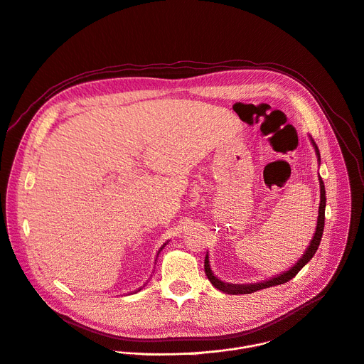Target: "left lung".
<instances>
[{"mask_svg":"<svg viewBox=\"0 0 364 364\" xmlns=\"http://www.w3.org/2000/svg\"><path fill=\"white\" fill-rule=\"evenodd\" d=\"M311 139V144L315 149V154L318 156V164H321V154H319V149L315 144V141L312 139V136H309ZM318 180H319V190H321V196H319V209H318V220H316V229H315V234L308 245V248L305 250V252L302 254V257L297 259L293 266L283 272L282 274H277V276H273L267 280H262V282H257V283H247V284H237V283H226L220 279H218L212 269H210V261H209V252L206 254L205 257V273L208 276V279L210 280V283L220 291L223 293H228V294H247V293H254L257 290H261V289H266V287H272V286H277V284H283L289 280H291L297 273H299L304 266H306V264L311 261V258L315 255L318 247H319V242H321V238H322V234H323V225H325V205H326V197H325V186H323V181L321 178V176L318 174Z\"/></svg>","mask_w":364,"mask_h":364,"instance_id":"obj_1","label":"left lung"}]
</instances>
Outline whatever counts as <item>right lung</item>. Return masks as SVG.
<instances>
[{
	"instance_id": "add662e5",
	"label": "right lung",
	"mask_w": 364,
	"mask_h": 364,
	"mask_svg": "<svg viewBox=\"0 0 364 364\" xmlns=\"http://www.w3.org/2000/svg\"><path fill=\"white\" fill-rule=\"evenodd\" d=\"M167 244H168V241H167V242H165V244H164V245H162V247H161V248H159V251H158V254H159V252H161V251H162V248H164V247H165V245H167ZM158 254H156V257H158ZM155 261H156V259H155ZM145 284H146V283H145ZM145 284H144V286H142V287H145ZM142 287H139V289H138V290H135V293H136V291H139V290H141V289H142ZM130 294H132V293H130Z\"/></svg>"
}]
</instances>
